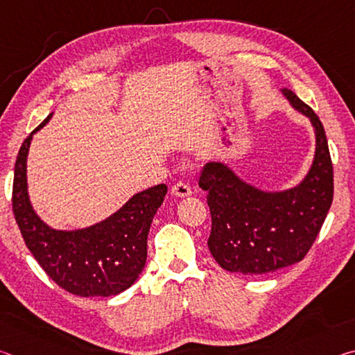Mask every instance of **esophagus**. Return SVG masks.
I'll return each mask as SVG.
<instances>
[{"mask_svg":"<svg viewBox=\"0 0 355 355\" xmlns=\"http://www.w3.org/2000/svg\"><path fill=\"white\" fill-rule=\"evenodd\" d=\"M172 194L173 196H177V197H188V196H191L192 194V189H191V186L188 184V183H184V182H178V183H175L172 186Z\"/></svg>","mask_w":355,"mask_h":355,"instance_id":"34e87169","label":"esophagus"}]
</instances>
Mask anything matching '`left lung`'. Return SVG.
<instances>
[{
    "label": "left lung",
    "instance_id": "left-lung-1",
    "mask_svg": "<svg viewBox=\"0 0 355 355\" xmlns=\"http://www.w3.org/2000/svg\"><path fill=\"white\" fill-rule=\"evenodd\" d=\"M285 97L313 123L316 153L309 175L284 192H263L227 166L208 163L199 186L211 213L208 248L222 268L241 274H269L304 260L334 200V167L320 117L296 94Z\"/></svg>",
    "mask_w": 355,
    "mask_h": 355
}]
</instances>
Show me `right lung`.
Instances as JSON below:
<instances>
[{"instance_id": "1", "label": "right lung", "mask_w": 355, "mask_h": 355, "mask_svg": "<svg viewBox=\"0 0 355 355\" xmlns=\"http://www.w3.org/2000/svg\"><path fill=\"white\" fill-rule=\"evenodd\" d=\"M17 155L12 211L26 248L42 269L65 291L81 297L116 296L135 284L147 260V236L167 192L158 184L136 194L111 218L84 230L58 232L39 219L28 199L26 156L33 135Z\"/></svg>"}]
</instances>
